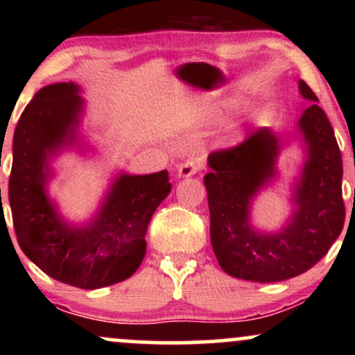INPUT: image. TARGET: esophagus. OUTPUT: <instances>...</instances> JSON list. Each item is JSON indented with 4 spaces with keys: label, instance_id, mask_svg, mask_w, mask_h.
Listing matches in <instances>:
<instances>
[{
    "label": "esophagus",
    "instance_id": "esophagus-1",
    "mask_svg": "<svg viewBox=\"0 0 355 355\" xmlns=\"http://www.w3.org/2000/svg\"><path fill=\"white\" fill-rule=\"evenodd\" d=\"M202 166H203V164L200 160H198V158H189V160H185L183 162V164L178 166V177L180 178H187V177H191V175H195V173H198L202 170Z\"/></svg>",
    "mask_w": 355,
    "mask_h": 355
}]
</instances>
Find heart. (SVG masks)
Returning a JSON list of instances; mask_svg holds the SVG:
<instances>
[{"mask_svg":"<svg viewBox=\"0 0 355 355\" xmlns=\"http://www.w3.org/2000/svg\"><path fill=\"white\" fill-rule=\"evenodd\" d=\"M225 110H227V105H223V103L214 105V107L207 110L205 120L209 121V123H215V121H218L220 118L223 116V113H225Z\"/></svg>","mask_w":355,"mask_h":355,"instance_id":"obj_1","label":"heart"}]
</instances>
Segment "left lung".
<instances>
[{"label":"left lung","instance_id":"8db88e82","mask_svg":"<svg viewBox=\"0 0 355 355\" xmlns=\"http://www.w3.org/2000/svg\"><path fill=\"white\" fill-rule=\"evenodd\" d=\"M299 92L312 101L297 128L305 144L300 178L294 187L291 218L274 234L250 225V207L263 187L277 177L282 140L270 128L255 130L247 140L209 155L203 177L210 210V240L220 267L252 282H280L309 268L329 252L344 227L342 157L331 121L304 80Z\"/></svg>","mask_w":355,"mask_h":355}]
</instances>
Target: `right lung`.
I'll return each mask as SVG.
<instances>
[{
	"label": "right lung",
	"mask_w": 355,
	"mask_h": 355,
	"mask_svg": "<svg viewBox=\"0 0 355 355\" xmlns=\"http://www.w3.org/2000/svg\"><path fill=\"white\" fill-rule=\"evenodd\" d=\"M83 105L73 81L48 85L26 105L15 128L8 198L24 255L58 282L92 291L135 274L150 220L172 183L166 170L120 173L87 225L64 222L46 193L50 160L78 141Z\"/></svg>",
	"instance_id": "1"
}]
</instances>
